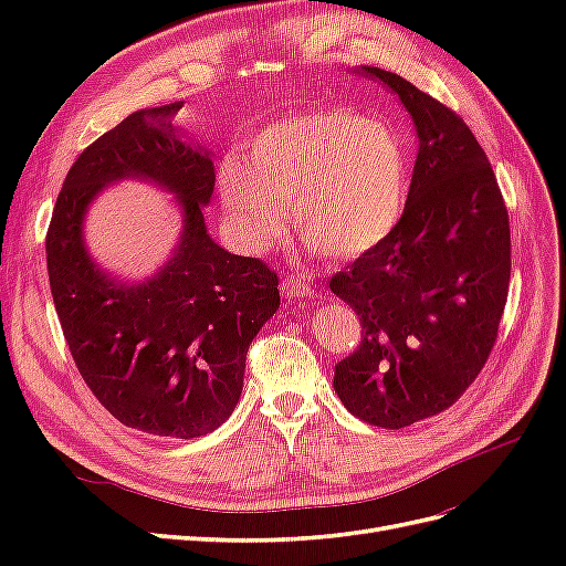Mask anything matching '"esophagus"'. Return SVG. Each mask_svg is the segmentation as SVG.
I'll return each instance as SVG.
<instances>
[{
  "label": "esophagus",
  "mask_w": 566,
  "mask_h": 566,
  "mask_svg": "<svg viewBox=\"0 0 566 566\" xmlns=\"http://www.w3.org/2000/svg\"><path fill=\"white\" fill-rule=\"evenodd\" d=\"M281 290L285 297H306V295H314V287L310 285L304 276H285L281 283Z\"/></svg>",
  "instance_id": "obj_1"
}]
</instances>
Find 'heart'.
Returning <instances> with one entry per match:
<instances>
[{
  "instance_id": "1",
  "label": "heart",
  "mask_w": 566,
  "mask_h": 566,
  "mask_svg": "<svg viewBox=\"0 0 566 566\" xmlns=\"http://www.w3.org/2000/svg\"><path fill=\"white\" fill-rule=\"evenodd\" d=\"M401 136L380 119L347 111L293 115L264 127L245 165L227 160L219 191L252 248L295 231L325 260L347 262L378 250L397 231L408 198Z\"/></svg>"
}]
</instances>
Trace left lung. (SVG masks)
<instances>
[{
    "label": "left lung",
    "instance_id": "8db88e82",
    "mask_svg": "<svg viewBox=\"0 0 566 566\" xmlns=\"http://www.w3.org/2000/svg\"><path fill=\"white\" fill-rule=\"evenodd\" d=\"M413 117L418 158L387 241L331 279L361 321L335 366L349 413L401 430L453 406L499 337L510 285V221L484 148L451 108L397 73L361 65Z\"/></svg>",
    "mask_w": 566,
    "mask_h": 566
}]
</instances>
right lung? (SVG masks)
Wrapping results in <instances>:
<instances>
[{"mask_svg":"<svg viewBox=\"0 0 566 566\" xmlns=\"http://www.w3.org/2000/svg\"><path fill=\"white\" fill-rule=\"evenodd\" d=\"M181 106L136 111L80 153L51 214L46 269L65 342L101 406L146 434L193 439L233 413L250 342L281 295L276 271L208 233L214 165L179 136ZM123 178L158 182L185 214L174 256L144 282L108 277L83 245L91 200Z\"/></svg>","mask_w":566,"mask_h":566,"instance_id":"add662e5","label":"right lung"}]
</instances>
